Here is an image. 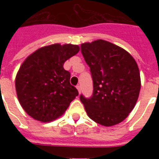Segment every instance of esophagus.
<instances>
[{
  "mask_svg": "<svg viewBox=\"0 0 159 159\" xmlns=\"http://www.w3.org/2000/svg\"><path fill=\"white\" fill-rule=\"evenodd\" d=\"M76 88H77V90H78L79 93L80 94V92H81V88H80V85H77Z\"/></svg>",
  "mask_w": 159,
  "mask_h": 159,
  "instance_id": "1",
  "label": "esophagus"
}]
</instances>
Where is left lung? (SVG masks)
<instances>
[{
	"instance_id": "obj_1",
	"label": "left lung",
	"mask_w": 159,
	"mask_h": 159,
	"mask_svg": "<svg viewBox=\"0 0 159 159\" xmlns=\"http://www.w3.org/2000/svg\"><path fill=\"white\" fill-rule=\"evenodd\" d=\"M81 52L93 80L92 96H80L88 116L105 127L121 123L134 109L139 95L137 63L126 50L103 40L82 43Z\"/></svg>"
}]
</instances>
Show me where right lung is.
I'll return each instance as SVG.
<instances>
[{"mask_svg":"<svg viewBox=\"0 0 159 159\" xmlns=\"http://www.w3.org/2000/svg\"><path fill=\"white\" fill-rule=\"evenodd\" d=\"M79 51L78 45L55 43L40 48L24 61L15 84L18 100L29 116L47 123L65 112L79 92L63 66Z\"/></svg>","mask_w":159,"mask_h":159,"instance_id":"obj_1","label":"right lung"}]
</instances>
